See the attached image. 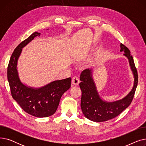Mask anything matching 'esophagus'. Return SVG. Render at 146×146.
I'll return each mask as SVG.
<instances>
[{"label":"esophagus","mask_w":146,"mask_h":146,"mask_svg":"<svg viewBox=\"0 0 146 146\" xmlns=\"http://www.w3.org/2000/svg\"><path fill=\"white\" fill-rule=\"evenodd\" d=\"M72 84L73 85H74V86H78L79 85V79L77 77V76H74V77H73L72 78Z\"/></svg>","instance_id":"obj_1"}]
</instances>
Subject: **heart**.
I'll use <instances>...</instances> for the list:
<instances>
[{"label": "heart", "mask_w": 146, "mask_h": 146, "mask_svg": "<svg viewBox=\"0 0 146 146\" xmlns=\"http://www.w3.org/2000/svg\"><path fill=\"white\" fill-rule=\"evenodd\" d=\"M102 52L100 50L95 51L92 54L87 58V62L89 65H94L96 64L101 58Z\"/></svg>", "instance_id": "obj_1"}]
</instances>
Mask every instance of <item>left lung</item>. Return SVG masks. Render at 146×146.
<instances>
[{"label": "left lung", "mask_w": 146, "mask_h": 146, "mask_svg": "<svg viewBox=\"0 0 146 146\" xmlns=\"http://www.w3.org/2000/svg\"><path fill=\"white\" fill-rule=\"evenodd\" d=\"M120 51H124L133 72L134 86L130 92L123 99L112 102H108L99 96L92 78V69H86L80 74L79 86L82 90L81 109L84 115L94 122H104L118 116L131 104L138 84V73L134 60L129 49L124 44H120Z\"/></svg>", "instance_id": "8db88e82"}]
</instances>
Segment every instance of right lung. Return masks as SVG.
<instances>
[{"label":"right lung","mask_w":146,"mask_h":146,"mask_svg":"<svg viewBox=\"0 0 146 146\" xmlns=\"http://www.w3.org/2000/svg\"><path fill=\"white\" fill-rule=\"evenodd\" d=\"M35 32L15 49L7 67V80L13 99L22 109L33 116L43 118L52 115L58 108L61 96L71 86V78L53 81L40 88L28 87L19 79L17 70L18 58L24 48L34 38L40 35Z\"/></svg>","instance_id":"add662e5"}]
</instances>
